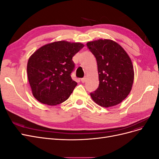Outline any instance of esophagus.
<instances>
[{"instance_id": "obj_1", "label": "esophagus", "mask_w": 159, "mask_h": 159, "mask_svg": "<svg viewBox=\"0 0 159 159\" xmlns=\"http://www.w3.org/2000/svg\"><path fill=\"white\" fill-rule=\"evenodd\" d=\"M85 80H86V78H81V81L82 83H85Z\"/></svg>"}]
</instances>
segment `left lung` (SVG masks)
<instances>
[{"label":"left lung","mask_w":159,"mask_h":159,"mask_svg":"<svg viewBox=\"0 0 159 159\" xmlns=\"http://www.w3.org/2000/svg\"><path fill=\"white\" fill-rule=\"evenodd\" d=\"M97 60L99 84L90 95L103 107L115 106L129 94L134 81V69L130 57L118 43L99 39L87 43Z\"/></svg>","instance_id":"obj_1"}]
</instances>
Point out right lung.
<instances>
[{"label": "right lung", "instance_id": "add662e5", "mask_svg": "<svg viewBox=\"0 0 159 159\" xmlns=\"http://www.w3.org/2000/svg\"><path fill=\"white\" fill-rule=\"evenodd\" d=\"M84 46L80 42L57 41L42 46L30 56L28 79L38 102L54 106L69 98L77 85L71 78L75 66L72 57Z\"/></svg>", "mask_w": 159, "mask_h": 159}]
</instances>
